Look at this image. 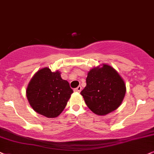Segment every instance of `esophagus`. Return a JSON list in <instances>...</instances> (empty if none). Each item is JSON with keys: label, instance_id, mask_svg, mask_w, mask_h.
<instances>
[{"label": "esophagus", "instance_id": "1", "mask_svg": "<svg viewBox=\"0 0 154 154\" xmlns=\"http://www.w3.org/2000/svg\"><path fill=\"white\" fill-rule=\"evenodd\" d=\"M82 90V87L79 85V86H78L77 87V88H75V89H74V91H75V92H80Z\"/></svg>", "mask_w": 154, "mask_h": 154}]
</instances>
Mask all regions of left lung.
<instances>
[{
    "label": "left lung",
    "instance_id": "left-lung-1",
    "mask_svg": "<svg viewBox=\"0 0 154 154\" xmlns=\"http://www.w3.org/2000/svg\"><path fill=\"white\" fill-rule=\"evenodd\" d=\"M86 82L81 94L89 109L97 115L114 112L123 102L125 82L112 66L102 64L93 67L87 74Z\"/></svg>",
    "mask_w": 154,
    "mask_h": 154
}]
</instances>
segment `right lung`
<instances>
[{"instance_id": "right-lung-1", "label": "right lung", "mask_w": 154, "mask_h": 154, "mask_svg": "<svg viewBox=\"0 0 154 154\" xmlns=\"http://www.w3.org/2000/svg\"><path fill=\"white\" fill-rule=\"evenodd\" d=\"M59 71L49 67L39 69L29 82L26 97L35 112L48 118H55L63 112L73 90Z\"/></svg>"}]
</instances>
